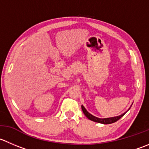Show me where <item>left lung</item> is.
<instances>
[{
  "mask_svg": "<svg viewBox=\"0 0 149 149\" xmlns=\"http://www.w3.org/2000/svg\"><path fill=\"white\" fill-rule=\"evenodd\" d=\"M81 109H82V111H83V113H84L85 116H86V117L89 119V120L93 121V122H97V123L104 124V125H108V124H112V123H114V122H117V121L119 120V119H121V118H122L127 112L126 111L125 113H124L123 114L120 115V116H114V117L105 118V119H100V118H97V117H96V116L92 115L91 113H89V112L86 111V108L83 106V105H81Z\"/></svg>",
  "mask_w": 149,
  "mask_h": 149,
  "instance_id": "obj_1",
  "label": "left lung"
}]
</instances>
